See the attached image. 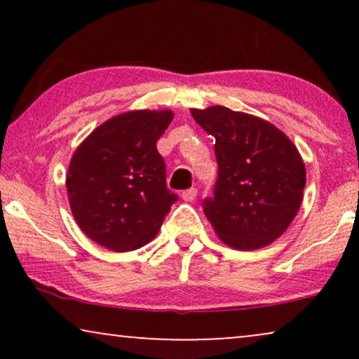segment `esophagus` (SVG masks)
I'll return each instance as SVG.
<instances>
[{
  "label": "esophagus",
  "instance_id": "34e87169",
  "mask_svg": "<svg viewBox=\"0 0 359 359\" xmlns=\"http://www.w3.org/2000/svg\"><path fill=\"white\" fill-rule=\"evenodd\" d=\"M196 196H198V189L196 188H189L181 193V198H183V201H186V203H193V201L196 199Z\"/></svg>",
  "mask_w": 359,
  "mask_h": 359
}]
</instances>
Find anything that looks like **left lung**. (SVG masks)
Wrapping results in <instances>:
<instances>
[{"label":"left lung","instance_id":"8db88e82","mask_svg":"<svg viewBox=\"0 0 359 359\" xmlns=\"http://www.w3.org/2000/svg\"><path fill=\"white\" fill-rule=\"evenodd\" d=\"M215 137L219 178L204 214L235 250H258L286 232L299 212L306 166L297 147L271 122L224 106L191 109Z\"/></svg>","mask_w":359,"mask_h":359}]
</instances>
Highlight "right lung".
I'll list each match as a JSON object with an SVG mask.
<instances>
[{"label": "right lung", "instance_id": "obj_1", "mask_svg": "<svg viewBox=\"0 0 359 359\" xmlns=\"http://www.w3.org/2000/svg\"><path fill=\"white\" fill-rule=\"evenodd\" d=\"M173 116L170 109L122 112L78 145L65 184L73 217L93 242L122 253L156 237L178 199L166 188L156 150Z\"/></svg>", "mask_w": 359, "mask_h": 359}]
</instances>
